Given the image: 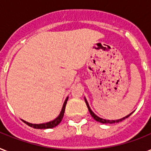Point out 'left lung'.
<instances>
[{
    "mask_svg": "<svg viewBox=\"0 0 151 151\" xmlns=\"http://www.w3.org/2000/svg\"><path fill=\"white\" fill-rule=\"evenodd\" d=\"M85 101H86V106H87V107H88V110H89V111H90L91 116H92L93 118L95 119L96 121L99 122H101V123H106V124H107V123H110V124L117 123V122H119L122 121V120H124V119H126V118H128V117H129V116L132 114V113H133V112L130 113L129 114L127 115V116H126V117H124V118H121V119H118V120H106V119H103V118H99L98 116L96 115L93 112L92 110H91V109H90V106H89V103H88V101H87V100H86V98H85Z\"/></svg>",
    "mask_w": 151,
    "mask_h": 151,
    "instance_id": "left-lung-1",
    "label": "left lung"
}]
</instances>
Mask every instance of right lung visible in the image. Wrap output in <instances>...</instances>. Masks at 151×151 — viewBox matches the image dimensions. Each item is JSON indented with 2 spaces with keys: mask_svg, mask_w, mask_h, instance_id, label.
<instances>
[{
  "mask_svg": "<svg viewBox=\"0 0 151 151\" xmlns=\"http://www.w3.org/2000/svg\"><path fill=\"white\" fill-rule=\"evenodd\" d=\"M67 101H68V97L65 99L64 104H63V106H62V109H61V111L57 118L53 120V121H50L49 122H45V123H41V124H33V123H29L28 122H25L24 120L22 121L24 122V123L27 124L28 126H29L30 127H33L35 129H50V128H53V127H57L60 122L62 120L63 118V116H64V113H65V106H66Z\"/></svg>",
  "mask_w": 151,
  "mask_h": 151,
  "instance_id": "1",
  "label": "right lung"
}]
</instances>
